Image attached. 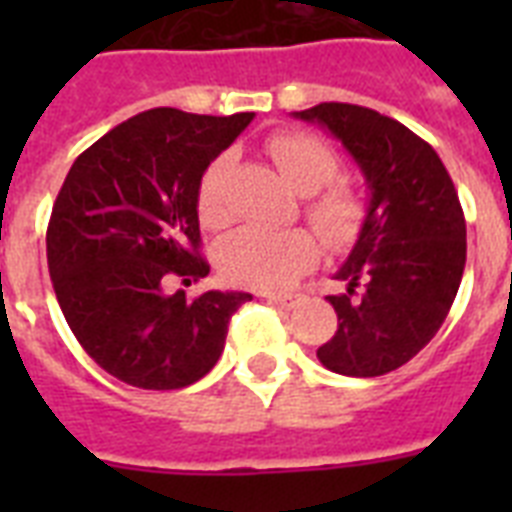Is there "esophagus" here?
Masks as SVG:
<instances>
[{"instance_id": "1", "label": "esophagus", "mask_w": 512, "mask_h": 512, "mask_svg": "<svg viewBox=\"0 0 512 512\" xmlns=\"http://www.w3.org/2000/svg\"><path fill=\"white\" fill-rule=\"evenodd\" d=\"M271 305H279L284 311H292L297 303H300V295H263Z\"/></svg>"}]
</instances>
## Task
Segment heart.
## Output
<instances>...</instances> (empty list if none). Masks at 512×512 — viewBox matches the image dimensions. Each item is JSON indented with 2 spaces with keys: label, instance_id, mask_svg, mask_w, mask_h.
<instances>
[{
  "label": "heart",
  "instance_id": "obj_1",
  "mask_svg": "<svg viewBox=\"0 0 512 512\" xmlns=\"http://www.w3.org/2000/svg\"><path fill=\"white\" fill-rule=\"evenodd\" d=\"M279 172L300 196L305 217L329 247H345L356 239L366 217L364 196L350 183L337 180L340 159L327 140L311 132H279L265 143ZM228 156L209 162L196 191L199 220L215 228L225 220L223 177ZM319 260V244L308 231H268L247 225L225 236L217 247V265L225 279L241 287L287 289Z\"/></svg>",
  "mask_w": 512,
  "mask_h": 512
}]
</instances>
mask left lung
<instances>
[{"label": "left lung", "instance_id": "obj_1", "mask_svg": "<svg viewBox=\"0 0 512 512\" xmlns=\"http://www.w3.org/2000/svg\"><path fill=\"white\" fill-rule=\"evenodd\" d=\"M297 119L327 127L364 172L369 207L329 295L337 332L316 356L348 377H380L428 345L452 308L465 271V215L438 154L390 116L319 103Z\"/></svg>", "mask_w": 512, "mask_h": 512}]
</instances>
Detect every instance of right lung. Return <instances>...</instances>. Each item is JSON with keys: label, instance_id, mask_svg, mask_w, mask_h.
<instances>
[{"label": "right lung", "instance_id": "obj_1", "mask_svg": "<svg viewBox=\"0 0 512 512\" xmlns=\"http://www.w3.org/2000/svg\"><path fill=\"white\" fill-rule=\"evenodd\" d=\"M255 114L151 108L92 143L68 170L47 225L60 311L87 356L143 390L193 385L217 364L228 321L252 300L209 289L167 295V276L204 279L196 191L209 162Z\"/></svg>", "mask_w": 512, "mask_h": 512}]
</instances>
